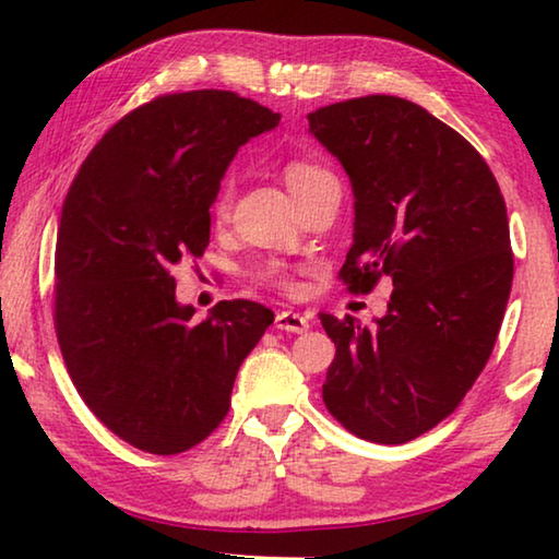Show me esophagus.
<instances>
[{"instance_id":"1","label":"esophagus","mask_w":559,"mask_h":559,"mask_svg":"<svg viewBox=\"0 0 559 559\" xmlns=\"http://www.w3.org/2000/svg\"><path fill=\"white\" fill-rule=\"evenodd\" d=\"M276 328L286 330V333H306L310 328V320L300 313H293V310H281L276 316Z\"/></svg>"}]
</instances>
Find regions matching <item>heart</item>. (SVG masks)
<instances>
[{
    "label": "heart",
    "instance_id": "obj_1",
    "mask_svg": "<svg viewBox=\"0 0 559 559\" xmlns=\"http://www.w3.org/2000/svg\"><path fill=\"white\" fill-rule=\"evenodd\" d=\"M323 177H330L325 167L313 165V163H302V159H293V163H288L286 169H283V179H286L290 194H296V192H300V189L316 185L318 179H323ZM229 200H231V185L224 182L219 194H216L214 212L224 214L226 210H229ZM263 276L273 283H278V286H286V276H283L278 266H266L263 269Z\"/></svg>",
    "mask_w": 559,
    "mask_h": 559
}]
</instances>
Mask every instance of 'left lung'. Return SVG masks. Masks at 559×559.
I'll use <instances>...</instances> for the list:
<instances>
[{
	"mask_svg": "<svg viewBox=\"0 0 559 559\" xmlns=\"http://www.w3.org/2000/svg\"><path fill=\"white\" fill-rule=\"evenodd\" d=\"M308 126L355 194L340 276L353 293L394 286L370 328L320 313L337 347L323 402L355 437L406 443L456 409L493 353L513 286L503 194L476 147L412 100L333 103Z\"/></svg>",
	"mask_w": 559,
	"mask_h": 559,
	"instance_id": "1",
	"label": "left lung"
}]
</instances>
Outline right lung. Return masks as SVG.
I'll use <instances>...</instances> for the list:
<instances>
[{"mask_svg":"<svg viewBox=\"0 0 559 559\" xmlns=\"http://www.w3.org/2000/svg\"><path fill=\"white\" fill-rule=\"evenodd\" d=\"M278 120L231 91L159 96L100 138L66 194L53 293L63 362L88 409L140 451L173 456L210 437L273 323L253 300L194 320L169 269L202 257L226 167Z\"/></svg>","mask_w":559,"mask_h":559,"instance_id":"obj_1","label":"right lung"}]
</instances>
